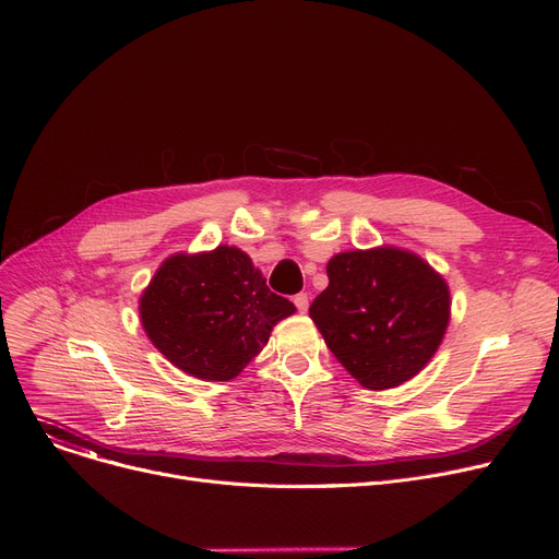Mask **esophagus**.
<instances>
[{"instance_id":"1","label":"esophagus","mask_w":559,"mask_h":559,"mask_svg":"<svg viewBox=\"0 0 559 559\" xmlns=\"http://www.w3.org/2000/svg\"><path fill=\"white\" fill-rule=\"evenodd\" d=\"M295 306H297V311L299 313H306L308 311V295L306 293H299V295H295Z\"/></svg>"}]
</instances>
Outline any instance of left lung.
<instances>
[{
  "label": "left lung",
  "instance_id": "obj_1",
  "mask_svg": "<svg viewBox=\"0 0 559 559\" xmlns=\"http://www.w3.org/2000/svg\"><path fill=\"white\" fill-rule=\"evenodd\" d=\"M329 285L308 316L361 386L382 391L415 378L438 353L451 320L442 274L396 246L345 251L326 264Z\"/></svg>",
  "mask_w": 559,
  "mask_h": 559
}]
</instances>
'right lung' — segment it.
Wrapping results in <instances>:
<instances>
[{"label": "right lung", "instance_id": "right-lung-1", "mask_svg": "<svg viewBox=\"0 0 559 559\" xmlns=\"http://www.w3.org/2000/svg\"><path fill=\"white\" fill-rule=\"evenodd\" d=\"M140 322L158 353L198 380L227 382L297 308L266 287L237 246L163 260L140 295Z\"/></svg>", "mask_w": 559, "mask_h": 559}]
</instances>
